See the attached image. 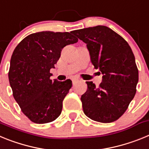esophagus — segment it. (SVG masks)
Wrapping results in <instances>:
<instances>
[{
  "instance_id": "34e87169",
  "label": "esophagus",
  "mask_w": 149,
  "mask_h": 149,
  "mask_svg": "<svg viewBox=\"0 0 149 149\" xmlns=\"http://www.w3.org/2000/svg\"><path fill=\"white\" fill-rule=\"evenodd\" d=\"M77 81H79L78 79H77V78L72 79V84H73V85H74V84H75Z\"/></svg>"
}]
</instances>
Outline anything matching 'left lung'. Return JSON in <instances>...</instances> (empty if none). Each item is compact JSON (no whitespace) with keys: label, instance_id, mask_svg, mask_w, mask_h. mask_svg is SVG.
<instances>
[{"label":"left lung","instance_id":"obj_1","mask_svg":"<svg viewBox=\"0 0 149 149\" xmlns=\"http://www.w3.org/2000/svg\"><path fill=\"white\" fill-rule=\"evenodd\" d=\"M72 33L86 43L93 65L103 74L98 87L86 81L88 89L81 98L84 113L96 122H114L123 115L136 94L139 73L132 50L121 36L106 26Z\"/></svg>","mask_w":149,"mask_h":149}]
</instances>
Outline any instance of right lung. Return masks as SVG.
Segmentation results:
<instances>
[{"instance_id": "obj_1", "label": "right lung", "mask_w": 149, "mask_h": 149, "mask_svg": "<svg viewBox=\"0 0 149 149\" xmlns=\"http://www.w3.org/2000/svg\"><path fill=\"white\" fill-rule=\"evenodd\" d=\"M71 33L42 31L27 36L13 51L9 81L13 97L32 122L45 124L58 118L63 101L72 86L71 80L54 81L51 68L65 45L77 42Z\"/></svg>"}]
</instances>
